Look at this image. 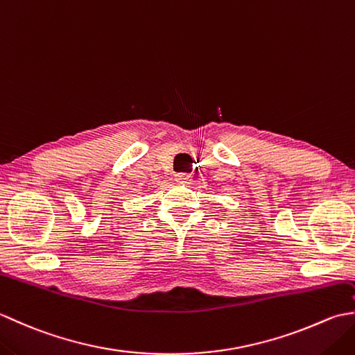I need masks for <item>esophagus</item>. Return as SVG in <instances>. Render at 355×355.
<instances>
[{"label": "esophagus", "mask_w": 355, "mask_h": 355, "mask_svg": "<svg viewBox=\"0 0 355 355\" xmlns=\"http://www.w3.org/2000/svg\"><path fill=\"white\" fill-rule=\"evenodd\" d=\"M175 182L180 184H191L192 175H189V173H175Z\"/></svg>", "instance_id": "1"}]
</instances>
